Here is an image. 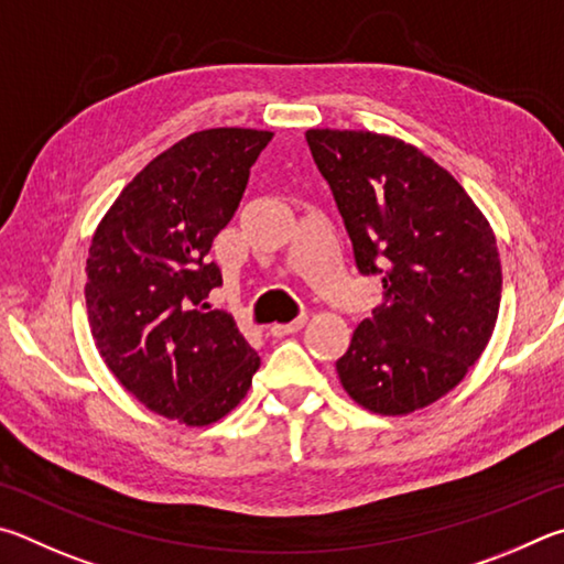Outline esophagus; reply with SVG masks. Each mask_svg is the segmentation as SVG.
<instances>
[{"mask_svg":"<svg viewBox=\"0 0 564 564\" xmlns=\"http://www.w3.org/2000/svg\"><path fill=\"white\" fill-rule=\"evenodd\" d=\"M304 324H307V314H302V317H297L294 322H288V324H272L270 334L272 337H288V334L300 332Z\"/></svg>","mask_w":564,"mask_h":564,"instance_id":"34e87169","label":"esophagus"}]
</instances>
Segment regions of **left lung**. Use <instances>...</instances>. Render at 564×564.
Segmentation results:
<instances>
[{"mask_svg":"<svg viewBox=\"0 0 564 564\" xmlns=\"http://www.w3.org/2000/svg\"><path fill=\"white\" fill-rule=\"evenodd\" d=\"M361 274L383 300L337 361L344 391L371 413L406 416L466 379L492 337L502 272L492 227L463 185L401 138L312 128Z\"/></svg>","mask_w":564,"mask_h":564,"instance_id":"1","label":"left lung"}]
</instances>
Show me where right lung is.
I'll list each match as a JSON object with an SVG mask.
<instances>
[{
  "instance_id": "1",
  "label": "right lung",
  "mask_w": 564,
  "mask_h": 564,
  "mask_svg": "<svg viewBox=\"0 0 564 564\" xmlns=\"http://www.w3.org/2000/svg\"><path fill=\"white\" fill-rule=\"evenodd\" d=\"M270 131L207 128L155 155L98 223L86 260L96 349L158 416L210 426L252 387L260 357L232 314L210 310V262Z\"/></svg>"
}]
</instances>
